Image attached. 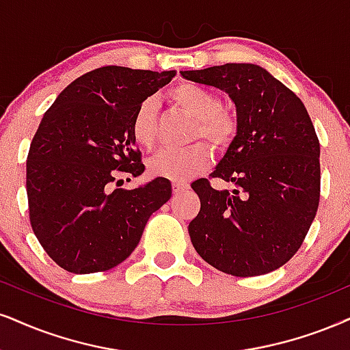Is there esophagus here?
Wrapping results in <instances>:
<instances>
[{
    "label": "esophagus",
    "mask_w": 350,
    "mask_h": 350,
    "mask_svg": "<svg viewBox=\"0 0 350 350\" xmlns=\"http://www.w3.org/2000/svg\"><path fill=\"white\" fill-rule=\"evenodd\" d=\"M189 187L187 183H174L172 185V189H174V193L175 195H178V193H183V191H187Z\"/></svg>",
    "instance_id": "1"
}]
</instances>
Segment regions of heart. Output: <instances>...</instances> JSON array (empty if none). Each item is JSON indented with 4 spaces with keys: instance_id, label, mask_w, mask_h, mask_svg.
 Here are the masks:
<instances>
[{
    "instance_id": "1",
    "label": "heart",
    "mask_w": 350,
    "mask_h": 350,
    "mask_svg": "<svg viewBox=\"0 0 350 350\" xmlns=\"http://www.w3.org/2000/svg\"><path fill=\"white\" fill-rule=\"evenodd\" d=\"M168 102L183 115L195 120L189 141H198L187 149L162 150L149 161V172L175 183H183L204 174L213 165V150L224 152L239 135V120L230 109L222 105L213 90L195 83H180L168 90ZM131 135L141 148L152 150L159 142L157 107L152 98L142 100L131 118ZM202 139L211 146L209 148Z\"/></svg>"
}]
</instances>
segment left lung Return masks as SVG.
<instances>
[{
  "instance_id": "obj_1",
  "label": "left lung",
  "mask_w": 350,
  "mask_h": 350,
  "mask_svg": "<svg viewBox=\"0 0 350 350\" xmlns=\"http://www.w3.org/2000/svg\"><path fill=\"white\" fill-rule=\"evenodd\" d=\"M185 79L226 90L239 135L209 178L191 188L201 209L188 226L198 254L215 269L253 278L278 269L304 243L320 204V141L299 97L250 63L182 71Z\"/></svg>"
}]
</instances>
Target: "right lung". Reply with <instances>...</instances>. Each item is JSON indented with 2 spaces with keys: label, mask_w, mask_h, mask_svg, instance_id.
Returning a JSON list of instances; mask_svg holds the SVG:
<instances>
[{
  "label": "right lung",
  "mask_w": 350,
  "mask_h": 350,
  "mask_svg": "<svg viewBox=\"0 0 350 350\" xmlns=\"http://www.w3.org/2000/svg\"><path fill=\"white\" fill-rule=\"evenodd\" d=\"M175 75L97 68L72 81L43 115L27 155L29 219L46 254L68 273H100L126 260L150 215L170 200L167 178L124 189L118 176L144 172L131 118Z\"/></svg>",
  "instance_id": "1"
}]
</instances>
